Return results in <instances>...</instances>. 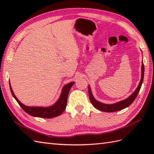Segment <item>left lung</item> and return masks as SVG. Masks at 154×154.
<instances>
[{
  "instance_id": "left-lung-1",
  "label": "left lung",
  "mask_w": 154,
  "mask_h": 154,
  "mask_svg": "<svg viewBox=\"0 0 154 154\" xmlns=\"http://www.w3.org/2000/svg\"><path fill=\"white\" fill-rule=\"evenodd\" d=\"M142 63V71H141L142 75H141V79H140V83L138 85V87L136 88V89L135 90L134 92L131 94V95L129 96L128 98H126V99L119 101V102L114 103V104H104L103 103H100V102H99V101H98L95 99H94L93 95V94H92V92H91L90 86L89 85L88 86L89 99H90L91 102V103H92L93 105L95 107L96 109H99V110L103 111V112H116V111L122 110L124 109H125V108L129 106L130 104H131L134 102V100H135L137 95H138V94L140 90V88H141L142 84L143 83V75H144V66H143V61Z\"/></svg>"
}]
</instances>
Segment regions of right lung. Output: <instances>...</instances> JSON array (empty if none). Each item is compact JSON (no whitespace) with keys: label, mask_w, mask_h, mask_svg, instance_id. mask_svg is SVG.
Wrapping results in <instances>:
<instances>
[{"label":"right lung","mask_w":154,"mask_h":154,"mask_svg":"<svg viewBox=\"0 0 154 154\" xmlns=\"http://www.w3.org/2000/svg\"><path fill=\"white\" fill-rule=\"evenodd\" d=\"M75 82H71L63 86V89L61 91V93L59 99L57 102L53 105L50 106L44 107V106H26L24 104H22L20 101L17 97L15 96V94L13 92L12 87L9 81L10 89H11V93L13 97L14 98L15 100L17 101L19 105L22 107V109L24 110L26 112L28 113L30 115L35 117H40V118H45V119H52V118L56 117L61 115L63 113V111L65 110V108L67 106V97L71 87Z\"/></svg>","instance_id":"obj_1"}]
</instances>
